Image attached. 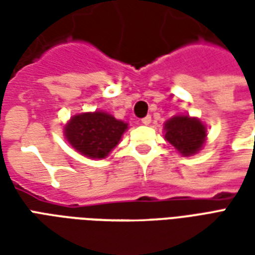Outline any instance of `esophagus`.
I'll use <instances>...</instances> for the list:
<instances>
[{
    "mask_svg": "<svg viewBox=\"0 0 255 255\" xmlns=\"http://www.w3.org/2000/svg\"><path fill=\"white\" fill-rule=\"evenodd\" d=\"M142 123H143L144 126H149L150 123H151V116H146L142 119Z\"/></svg>",
    "mask_w": 255,
    "mask_h": 255,
    "instance_id": "34e87169",
    "label": "esophagus"
}]
</instances>
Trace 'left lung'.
<instances>
[{
	"instance_id": "1",
	"label": "left lung",
	"mask_w": 255,
	"mask_h": 255,
	"mask_svg": "<svg viewBox=\"0 0 255 255\" xmlns=\"http://www.w3.org/2000/svg\"><path fill=\"white\" fill-rule=\"evenodd\" d=\"M165 139L183 157H191L202 149L208 140L206 124L188 115H175L164 124Z\"/></svg>"
}]
</instances>
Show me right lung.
<instances>
[{
    "instance_id": "add662e5",
    "label": "right lung",
    "mask_w": 255,
    "mask_h": 255,
    "mask_svg": "<svg viewBox=\"0 0 255 255\" xmlns=\"http://www.w3.org/2000/svg\"><path fill=\"white\" fill-rule=\"evenodd\" d=\"M128 123L102 111L76 113L64 126V136L78 153L93 160L106 158L116 147Z\"/></svg>"
}]
</instances>
